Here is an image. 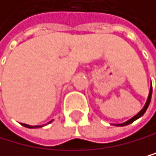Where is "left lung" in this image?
<instances>
[{"mask_svg":"<svg viewBox=\"0 0 156 156\" xmlns=\"http://www.w3.org/2000/svg\"><path fill=\"white\" fill-rule=\"evenodd\" d=\"M151 93H152V85H151V88H149V93H148V97H147V102H146V104H144V108L140 111V112L136 114V115H135L134 117L133 118H131L130 120H128V121H126V122H124V123H122V124H115V126H118V127H123V126H127V125H129V124H131V123H133L134 121H136V119H139V118H140L143 116V115L146 113V111H147V107H148V105H149V103H151Z\"/></svg>","mask_w":156,"mask_h":156,"instance_id":"left-lung-1","label":"left lung"}]
</instances>
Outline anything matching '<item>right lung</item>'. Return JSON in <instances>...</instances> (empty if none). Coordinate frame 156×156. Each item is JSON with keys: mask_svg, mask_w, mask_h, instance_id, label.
<instances>
[{"mask_svg": "<svg viewBox=\"0 0 156 156\" xmlns=\"http://www.w3.org/2000/svg\"><path fill=\"white\" fill-rule=\"evenodd\" d=\"M51 122H53V120H52V121H50L49 123H48V124H50ZM21 125L22 126H24V127H26V128H30V129H34V128H40V127H43V126H30V125H27V124H22L21 123Z\"/></svg>", "mask_w": 156, "mask_h": 156, "instance_id": "right-lung-1", "label": "right lung"}]
</instances>
